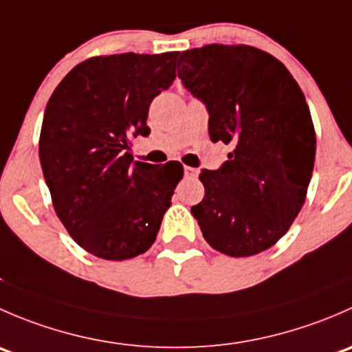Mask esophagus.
Instances as JSON below:
<instances>
[{
	"label": "esophagus",
	"instance_id": "esophagus-1",
	"mask_svg": "<svg viewBox=\"0 0 352 352\" xmlns=\"http://www.w3.org/2000/svg\"><path fill=\"white\" fill-rule=\"evenodd\" d=\"M184 175H186V179H196L197 170L192 168V166H186V168H184Z\"/></svg>",
	"mask_w": 352,
	"mask_h": 352
}]
</instances>
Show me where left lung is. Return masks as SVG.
Listing matches in <instances>:
<instances>
[{"mask_svg": "<svg viewBox=\"0 0 352 352\" xmlns=\"http://www.w3.org/2000/svg\"><path fill=\"white\" fill-rule=\"evenodd\" d=\"M177 71L208 107L212 143L232 146L221 168L199 175L204 199L190 211L214 250L261 254L307 199L317 136L303 91L279 59L245 44L190 49Z\"/></svg>", "mask_w": 352, "mask_h": 352, "instance_id": "8db88e82", "label": "left lung"}]
</instances>
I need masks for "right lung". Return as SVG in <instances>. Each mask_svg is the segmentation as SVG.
Masks as SVG:
<instances>
[{
  "label": "right lung",
  "instance_id": "add662e5",
  "mask_svg": "<svg viewBox=\"0 0 352 352\" xmlns=\"http://www.w3.org/2000/svg\"><path fill=\"white\" fill-rule=\"evenodd\" d=\"M179 52L95 56L52 91L38 158L52 206L71 239L95 257L127 261L155 243L179 162H134L131 141L148 136L151 100L175 80Z\"/></svg>",
  "mask_w": 352,
  "mask_h": 352
}]
</instances>
